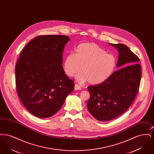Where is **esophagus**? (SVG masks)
<instances>
[{
  "label": "esophagus",
  "mask_w": 154,
  "mask_h": 154,
  "mask_svg": "<svg viewBox=\"0 0 154 154\" xmlns=\"http://www.w3.org/2000/svg\"><path fill=\"white\" fill-rule=\"evenodd\" d=\"M81 88L80 86H79L78 84H75V86H74V90L75 91H77V90H81Z\"/></svg>",
  "instance_id": "34e87169"
}]
</instances>
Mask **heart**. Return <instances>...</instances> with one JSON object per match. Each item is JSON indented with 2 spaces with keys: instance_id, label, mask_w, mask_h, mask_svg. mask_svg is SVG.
<instances>
[{
  "instance_id": "b5f03b06",
  "label": "heart",
  "mask_w": 154,
  "mask_h": 154,
  "mask_svg": "<svg viewBox=\"0 0 154 154\" xmlns=\"http://www.w3.org/2000/svg\"><path fill=\"white\" fill-rule=\"evenodd\" d=\"M75 54L66 55L63 64L64 71L69 77L76 75L77 81L84 82L88 81L91 84L96 85L107 80L113 73L117 65L116 59L107 54L98 45L82 43L75 48Z\"/></svg>"
}]
</instances>
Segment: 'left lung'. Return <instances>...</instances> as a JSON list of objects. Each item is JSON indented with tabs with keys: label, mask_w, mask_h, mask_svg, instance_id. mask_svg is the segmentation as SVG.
<instances>
[{
	"label": "left lung",
	"mask_w": 154,
	"mask_h": 154,
	"mask_svg": "<svg viewBox=\"0 0 154 154\" xmlns=\"http://www.w3.org/2000/svg\"><path fill=\"white\" fill-rule=\"evenodd\" d=\"M109 44L117 48L119 53L117 67L121 68L102 83L88 87L90 97L87 109L100 121L112 120L131 106L137 94L141 75L139 58L128 47Z\"/></svg>",
	"instance_id": "1"
}]
</instances>
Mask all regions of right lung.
<instances>
[{"instance_id": "obj_1", "label": "right lung", "mask_w": 154, "mask_h": 154, "mask_svg": "<svg viewBox=\"0 0 154 154\" xmlns=\"http://www.w3.org/2000/svg\"><path fill=\"white\" fill-rule=\"evenodd\" d=\"M69 41L65 35L36 37L24 47L17 60V94L25 107L37 117L54 116L73 91L74 81L66 75L62 64Z\"/></svg>"}]
</instances>
